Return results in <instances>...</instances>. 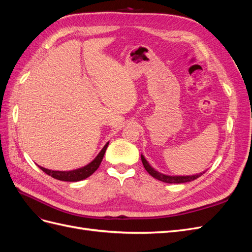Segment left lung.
<instances>
[{
    "label": "left lung",
    "mask_w": 252,
    "mask_h": 252,
    "mask_svg": "<svg viewBox=\"0 0 252 252\" xmlns=\"http://www.w3.org/2000/svg\"><path fill=\"white\" fill-rule=\"evenodd\" d=\"M141 158H142V163L145 167V169H146V171L151 175V177H154L155 179L161 181V182H164V183H170V184H180V183H186V182H191L195 179H197L199 177H201V175L204 173H199V174H194V175H186V177H175V175H166V174H163V173H159L158 172L157 170H155L152 167L148 164V162L145 159V158L143 156H141Z\"/></svg>",
    "instance_id": "1"
}]
</instances>
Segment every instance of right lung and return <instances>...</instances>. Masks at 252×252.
<instances>
[{
  "mask_svg": "<svg viewBox=\"0 0 252 252\" xmlns=\"http://www.w3.org/2000/svg\"><path fill=\"white\" fill-rule=\"evenodd\" d=\"M108 144L109 143L105 145L100 154L96 156V158L94 159L93 162L89 163L85 167H82V168L71 170V171H55V170H49L46 168H43V167H40V166L39 167L45 173H47L48 175H51L52 178H55L57 180L65 181V182H78V181H81V180H84V179L90 177V175L98 168V166H100L102 159H103V157L105 155V151L108 147Z\"/></svg>",
  "mask_w": 252,
  "mask_h": 252,
  "instance_id": "1",
  "label": "right lung"
}]
</instances>
